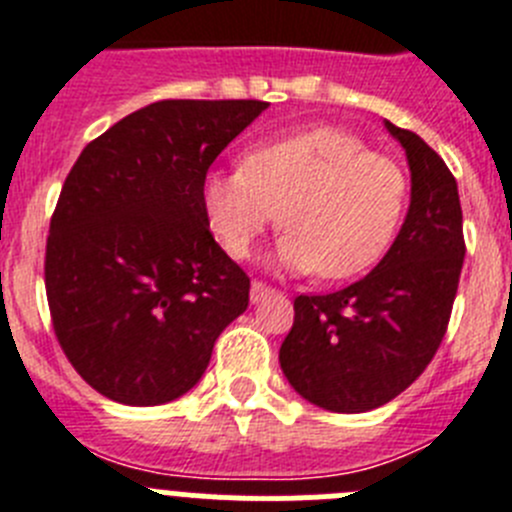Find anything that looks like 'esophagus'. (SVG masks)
Wrapping results in <instances>:
<instances>
[{
	"instance_id": "1",
	"label": "esophagus",
	"mask_w": 512,
	"mask_h": 512,
	"mask_svg": "<svg viewBox=\"0 0 512 512\" xmlns=\"http://www.w3.org/2000/svg\"><path fill=\"white\" fill-rule=\"evenodd\" d=\"M274 295H279V289L269 287V284H264V282H253L251 284V302H253V305H256V302H261V300H266V297H274Z\"/></svg>"
}]
</instances>
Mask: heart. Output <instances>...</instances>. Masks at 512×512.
Here are the masks:
<instances>
[{"label":"heart","instance_id":"1","mask_svg":"<svg viewBox=\"0 0 512 512\" xmlns=\"http://www.w3.org/2000/svg\"><path fill=\"white\" fill-rule=\"evenodd\" d=\"M405 189L392 158L346 130L312 128L256 143L241 166L210 171L200 197L207 225L233 259L251 256L282 210L279 266L348 279L387 251Z\"/></svg>","mask_w":512,"mask_h":512}]
</instances>
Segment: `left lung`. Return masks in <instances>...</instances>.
<instances>
[{"label": "left lung", "instance_id": "1", "mask_svg": "<svg viewBox=\"0 0 512 512\" xmlns=\"http://www.w3.org/2000/svg\"><path fill=\"white\" fill-rule=\"evenodd\" d=\"M410 166V207L384 259L364 279L300 295L279 348L289 384L330 413H366L405 392L446 336L464 230L456 179L420 135L384 122Z\"/></svg>", "mask_w": 512, "mask_h": 512}]
</instances>
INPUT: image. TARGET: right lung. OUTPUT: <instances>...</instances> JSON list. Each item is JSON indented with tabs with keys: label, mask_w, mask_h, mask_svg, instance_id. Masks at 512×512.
Returning <instances> with one entry per match:
<instances>
[{
	"label": "right lung",
	"mask_w": 512,
	"mask_h": 512,
	"mask_svg": "<svg viewBox=\"0 0 512 512\" xmlns=\"http://www.w3.org/2000/svg\"><path fill=\"white\" fill-rule=\"evenodd\" d=\"M269 104L164 99L94 138L63 182L45 295L63 354L99 395L148 408L200 382L251 279L217 246L202 179Z\"/></svg>",
	"instance_id": "1"
}]
</instances>
